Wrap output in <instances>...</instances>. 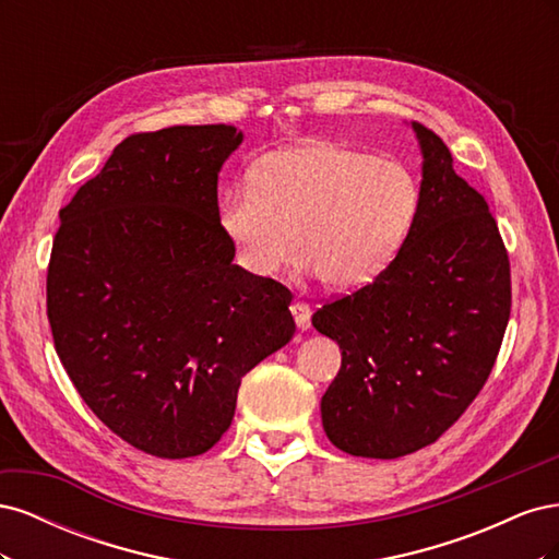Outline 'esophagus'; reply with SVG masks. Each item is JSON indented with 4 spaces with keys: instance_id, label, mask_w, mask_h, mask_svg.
I'll return each mask as SVG.
<instances>
[{
    "instance_id": "1",
    "label": "esophagus",
    "mask_w": 559,
    "mask_h": 559,
    "mask_svg": "<svg viewBox=\"0 0 559 559\" xmlns=\"http://www.w3.org/2000/svg\"><path fill=\"white\" fill-rule=\"evenodd\" d=\"M292 314H294L296 326H298L300 331H308V329H310V317H312V312H310L308 302L294 300V302H292Z\"/></svg>"
}]
</instances>
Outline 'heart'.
Returning <instances> with one entry per match:
<instances>
[{"label":"heart","instance_id":"b5f03b06","mask_svg":"<svg viewBox=\"0 0 559 559\" xmlns=\"http://www.w3.org/2000/svg\"><path fill=\"white\" fill-rule=\"evenodd\" d=\"M417 207L419 183L403 163L302 142L253 163L249 186L224 195L218 224L249 275H275L296 247L302 273L347 294L392 263Z\"/></svg>","mask_w":559,"mask_h":559}]
</instances>
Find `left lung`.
Instances as JSON below:
<instances>
[{
	"mask_svg": "<svg viewBox=\"0 0 559 559\" xmlns=\"http://www.w3.org/2000/svg\"><path fill=\"white\" fill-rule=\"evenodd\" d=\"M411 128L421 183L408 238L373 282L312 314L343 352L321 425L337 450L370 460L411 454L460 419L511 317L509 253L485 198L436 132Z\"/></svg>",
	"mask_w": 559,
	"mask_h": 559,
	"instance_id": "8db88e82",
	"label": "left lung"
}]
</instances>
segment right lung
<instances>
[{"label": "right lung", "instance_id": "add662e5", "mask_svg": "<svg viewBox=\"0 0 559 559\" xmlns=\"http://www.w3.org/2000/svg\"><path fill=\"white\" fill-rule=\"evenodd\" d=\"M235 126L132 134L60 210L46 280L58 357L126 443L163 460L207 452L242 376L296 333L292 294L233 265L216 183Z\"/></svg>", "mask_w": 559, "mask_h": 559}]
</instances>
